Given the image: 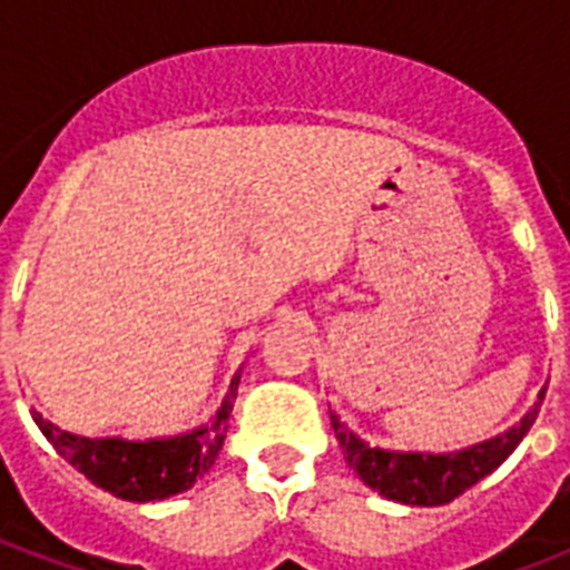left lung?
<instances>
[{"label": "left lung", "mask_w": 570, "mask_h": 570, "mask_svg": "<svg viewBox=\"0 0 570 570\" xmlns=\"http://www.w3.org/2000/svg\"><path fill=\"white\" fill-rule=\"evenodd\" d=\"M541 399H544V390L539 393V402L532 405L530 414L523 416L521 423H514L509 432L476 443V446H468V450L441 452V455L370 446L348 432L346 425L340 423L337 414H331V425L337 432L348 468L355 470L357 476L381 497L405 505H443L464 494L470 485H476L479 479L494 473L512 455L514 446L523 441V434L530 432V425L535 423Z\"/></svg>", "instance_id": "left-lung-1"}]
</instances>
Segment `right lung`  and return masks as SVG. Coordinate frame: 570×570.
<instances>
[{"instance_id": "1", "label": "right lung", "mask_w": 570, "mask_h": 570, "mask_svg": "<svg viewBox=\"0 0 570 570\" xmlns=\"http://www.w3.org/2000/svg\"><path fill=\"white\" fill-rule=\"evenodd\" d=\"M236 387H239V373L233 375L230 393L224 396L222 407L206 425L174 438H154V441L82 438V434L61 432L38 411H31V416L58 455L91 479L94 485L129 503H150L189 491L213 468L224 446Z\"/></svg>"}]
</instances>
